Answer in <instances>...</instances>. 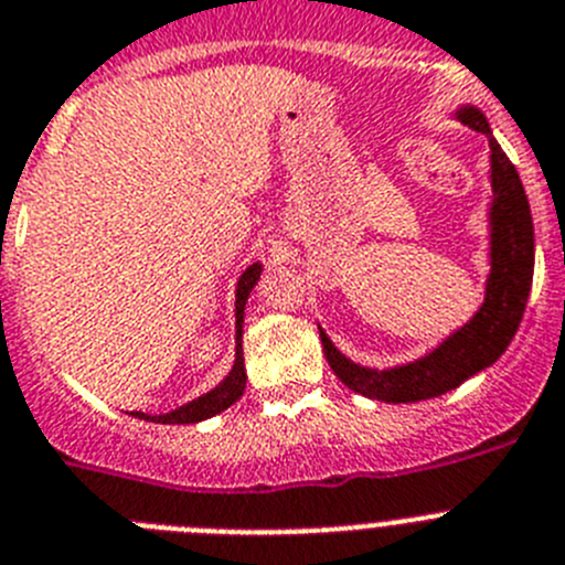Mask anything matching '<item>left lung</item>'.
<instances>
[{"label":"left lung","instance_id":"left-lung-1","mask_svg":"<svg viewBox=\"0 0 565 565\" xmlns=\"http://www.w3.org/2000/svg\"><path fill=\"white\" fill-rule=\"evenodd\" d=\"M460 125L472 127L489 139V276L483 287V303L469 321L452 330L426 355L398 366L355 364L338 350L330 335L321 332L323 355L341 384L352 392L384 404H415V401L438 398L455 390L480 370L498 361L512 343L526 310L529 289L534 276V227L526 190L509 156L500 150L487 116L475 105H460L452 113Z\"/></svg>","mask_w":565,"mask_h":565}]
</instances>
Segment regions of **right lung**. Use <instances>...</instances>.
I'll return each instance as SVG.
<instances>
[{"label":"right lung","instance_id":"right-lung-1","mask_svg":"<svg viewBox=\"0 0 565 565\" xmlns=\"http://www.w3.org/2000/svg\"><path fill=\"white\" fill-rule=\"evenodd\" d=\"M264 273L262 262H253L242 276H238V284H235V361L233 370L224 375L222 384H215L213 390L199 395L195 401H188L184 406L173 412H164V415H145V412H134L136 418L141 420H156V424H199V420H207L218 412H224L227 406H233L235 401L242 398L244 386H247V372H244V350H242V338H244V307H247V298L253 292V287L258 284Z\"/></svg>","mask_w":565,"mask_h":565}]
</instances>
